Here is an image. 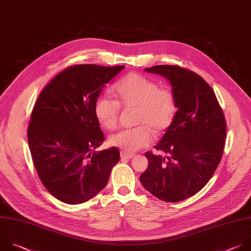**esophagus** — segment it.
<instances>
[{
    "label": "esophagus",
    "instance_id": "34e87169",
    "mask_svg": "<svg viewBox=\"0 0 251 251\" xmlns=\"http://www.w3.org/2000/svg\"><path fill=\"white\" fill-rule=\"evenodd\" d=\"M120 156L122 159H130L132 157H134V154L133 153H128V152H125V151H121L120 153Z\"/></svg>",
    "mask_w": 251,
    "mask_h": 251
}]
</instances>
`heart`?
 <instances>
[{
    "mask_svg": "<svg viewBox=\"0 0 251 251\" xmlns=\"http://www.w3.org/2000/svg\"><path fill=\"white\" fill-rule=\"evenodd\" d=\"M117 101L100 97L95 102V115L100 125L106 130L117 127L120 105L124 108L138 107L133 129L121 130L109 138V144L125 151L134 152L151 144L153 133L168 128L176 114V100L169 89H159L152 79L136 73L122 77L113 88Z\"/></svg>",
    "mask_w": 251,
    "mask_h": 251,
    "instance_id": "obj_1",
    "label": "heart"
}]
</instances>
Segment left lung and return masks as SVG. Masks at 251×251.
<instances>
[{
    "instance_id": "1",
    "label": "left lung",
    "mask_w": 251,
    "mask_h": 251,
    "mask_svg": "<svg viewBox=\"0 0 251 251\" xmlns=\"http://www.w3.org/2000/svg\"><path fill=\"white\" fill-rule=\"evenodd\" d=\"M145 71L170 81L177 111L154 146L165 155L146 152L149 166L140 181L162 201H182L199 192L218 168L226 140L225 116L211 87L194 72L171 65Z\"/></svg>"
}]
</instances>
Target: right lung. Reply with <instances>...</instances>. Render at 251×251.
<instances>
[{
    "label": "right lung",
    "mask_w": 251,
    "mask_h": 251,
    "mask_svg": "<svg viewBox=\"0 0 251 251\" xmlns=\"http://www.w3.org/2000/svg\"><path fill=\"white\" fill-rule=\"evenodd\" d=\"M124 68L70 67L36 100L27 129L31 157L45 188L64 203L80 204L99 194L119 161L115 147L94 151L104 141L94 107L106 83Z\"/></svg>",
    "instance_id": "1"
}]
</instances>
